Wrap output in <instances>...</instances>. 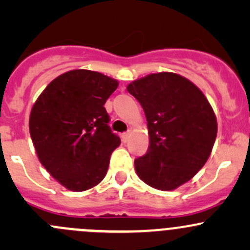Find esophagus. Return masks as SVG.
<instances>
[{
  "label": "esophagus",
  "mask_w": 250,
  "mask_h": 250,
  "mask_svg": "<svg viewBox=\"0 0 250 250\" xmlns=\"http://www.w3.org/2000/svg\"><path fill=\"white\" fill-rule=\"evenodd\" d=\"M129 137H130V130L123 133V134H122V141H123V143H127L128 139H129Z\"/></svg>",
  "instance_id": "obj_1"
}]
</instances>
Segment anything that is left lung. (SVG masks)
<instances>
[{"label": "left lung", "mask_w": 250, "mask_h": 250, "mask_svg": "<svg viewBox=\"0 0 250 250\" xmlns=\"http://www.w3.org/2000/svg\"><path fill=\"white\" fill-rule=\"evenodd\" d=\"M127 90L140 103L150 146L134 161L144 183L169 191L195 176L216 138V118L204 94L188 80L160 72L134 81Z\"/></svg>", "instance_id": "1"}]
</instances>
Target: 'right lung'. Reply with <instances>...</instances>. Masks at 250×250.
Returning a JSON list of instances; mask_svg holds the SVG:
<instances>
[{
    "mask_svg": "<svg viewBox=\"0 0 250 250\" xmlns=\"http://www.w3.org/2000/svg\"><path fill=\"white\" fill-rule=\"evenodd\" d=\"M113 78L72 70L53 80L34 104L30 135L40 162L70 191H85L105 178L121 139L104 107L117 88Z\"/></svg>",
    "mask_w": 250,
    "mask_h": 250,
    "instance_id": "1",
    "label": "right lung"
}]
</instances>
